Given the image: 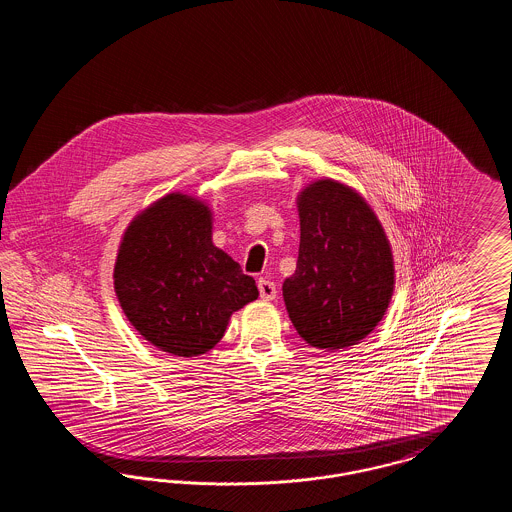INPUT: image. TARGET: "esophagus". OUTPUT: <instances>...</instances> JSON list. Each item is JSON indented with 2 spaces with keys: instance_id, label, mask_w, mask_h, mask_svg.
Returning <instances> with one entry per match:
<instances>
[{
  "instance_id": "esophagus-1",
  "label": "esophagus",
  "mask_w": 512,
  "mask_h": 512,
  "mask_svg": "<svg viewBox=\"0 0 512 512\" xmlns=\"http://www.w3.org/2000/svg\"><path fill=\"white\" fill-rule=\"evenodd\" d=\"M257 288H259V295H261V299L263 301H270V299H274L276 297V286H274V282H270L267 278H259L257 280Z\"/></svg>"
}]
</instances>
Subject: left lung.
Wrapping results in <instances>:
<instances>
[{"mask_svg":"<svg viewBox=\"0 0 512 512\" xmlns=\"http://www.w3.org/2000/svg\"><path fill=\"white\" fill-rule=\"evenodd\" d=\"M299 257L282 293L297 334L318 349L355 345L382 320L393 293V257L365 199L334 180L297 195Z\"/></svg>","mask_w":512,"mask_h":512,"instance_id":"1","label":"left lung"}]
</instances>
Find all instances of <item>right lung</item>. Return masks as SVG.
<instances>
[{
  "label": "right lung",
  "mask_w": 512,
  "mask_h": 512,
  "mask_svg": "<svg viewBox=\"0 0 512 512\" xmlns=\"http://www.w3.org/2000/svg\"><path fill=\"white\" fill-rule=\"evenodd\" d=\"M213 219L194 197L169 194L130 222L115 263V292L155 347L195 357L213 349L234 311L259 297L255 280L213 245Z\"/></svg>",
  "instance_id": "right-lung-1"
}]
</instances>
